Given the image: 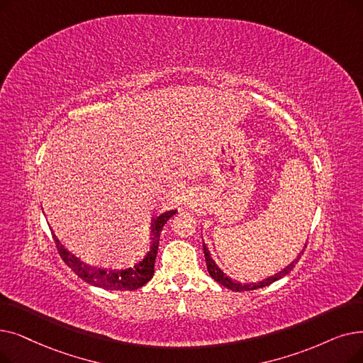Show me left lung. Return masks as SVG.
<instances>
[{
	"instance_id": "left-lung-1",
	"label": "left lung",
	"mask_w": 363,
	"mask_h": 363,
	"mask_svg": "<svg viewBox=\"0 0 363 363\" xmlns=\"http://www.w3.org/2000/svg\"><path fill=\"white\" fill-rule=\"evenodd\" d=\"M306 247H307V245H304V249H303L301 252H299V255L296 257V259H294L289 265H286L285 269H283V270L279 272V273H276L274 276L267 277V279H264L262 281H258V283H239V281H235V280L230 279L228 276H225V273L219 269V267L215 264V261L212 259V257H211V254H209V250H208L206 245H204V242H203V252H204V258H206V267H208V272H209L211 277H212L215 281H218L219 285H223V286H225V288H228V289H231V291H235V292L254 291V289H258V288L269 286V285H272L273 281H276V280H279V279H281V277H285L286 274L291 273V270L294 269L295 264L298 262V259L301 258V255L304 254Z\"/></svg>"
}]
</instances>
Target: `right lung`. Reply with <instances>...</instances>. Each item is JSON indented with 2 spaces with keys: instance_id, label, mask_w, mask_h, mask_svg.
I'll use <instances>...</instances> for the list:
<instances>
[{
  "instance_id": "add662e5",
  "label": "right lung",
  "mask_w": 363,
  "mask_h": 363,
  "mask_svg": "<svg viewBox=\"0 0 363 363\" xmlns=\"http://www.w3.org/2000/svg\"><path fill=\"white\" fill-rule=\"evenodd\" d=\"M177 213V211H166L164 213L155 216L151 223V245L147 252V255L140 259L138 264L124 270H111V269H101V267H93L83 262L80 258H77L68 249L64 247L59 242L56 235L55 243L60 258L69 267V269L84 281L90 283L93 286L104 288L108 291H135L151 280L154 276V262L159 250L160 233L167 220Z\"/></svg>"
}]
</instances>
